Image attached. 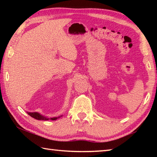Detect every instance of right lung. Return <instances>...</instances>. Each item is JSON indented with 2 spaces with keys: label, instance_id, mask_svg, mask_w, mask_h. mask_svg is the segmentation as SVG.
Instances as JSON below:
<instances>
[{
  "label": "right lung",
  "instance_id": "add662e5",
  "mask_svg": "<svg viewBox=\"0 0 157 157\" xmlns=\"http://www.w3.org/2000/svg\"><path fill=\"white\" fill-rule=\"evenodd\" d=\"M28 115H30L31 117L33 118L36 119V120H39V121H48V120H52V121H55L57 119L59 118L60 117H62V116H60L59 117H53V118H48V117L44 116L43 115H41L38 112H27Z\"/></svg>",
  "mask_w": 157,
  "mask_h": 157
}]
</instances>
